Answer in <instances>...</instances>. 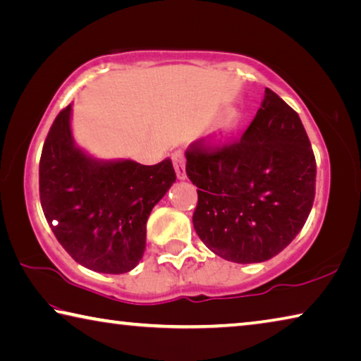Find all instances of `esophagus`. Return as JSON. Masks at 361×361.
Wrapping results in <instances>:
<instances>
[{"label": "esophagus", "mask_w": 361, "mask_h": 361, "mask_svg": "<svg viewBox=\"0 0 361 361\" xmlns=\"http://www.w3.org/2000/svg\"><path fill=\"white\" fill-rule=\"evenodd\" d=\"M172 161H173L176 176H178L180 180H185L186 178V159H185V154H183V151H175L172 154Z\"/></svg>", "instance_id": "1"}]
</instances>
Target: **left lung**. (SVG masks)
I'll use <instances>...</instances> for the list:
<instances>
[{"label": "left lung", "mask_w": 361, "mask_h": 361, "mask_svg": "<svg viewBox=\"0 0 361 361\" xmlns=\"http://www.w3.org/2000/svg\"><path fill=\"white\" fill-rule=\"evenodd\" d=\"M186 175L197 186L192 224L200 240L240 264L282 252L315 199L317 164L307 133L295 109L271 89L240 138L189 145Z\"/></svg>", "instance_id": "left-lung-1"}]
</instances>
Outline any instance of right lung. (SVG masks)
Here are the masks:
<instances>
[{"instance_id":"right-lung-1","label":"right lung","mask_w":361,"mask_h":361,"mask_svg":"<svg viewBox=\"0 0 361 361\" xmlns=\"http://www.w3.org/2000/svg\"><path fill=\"white\" fill-rule=\"evenodd\" d=\"M70 116L71 105L57 114L42 146V212L79 264L103 274L129 272L143 256L152 207L176 180L172 161H95L73 143Z\"/></svg>"}]
</instances>
